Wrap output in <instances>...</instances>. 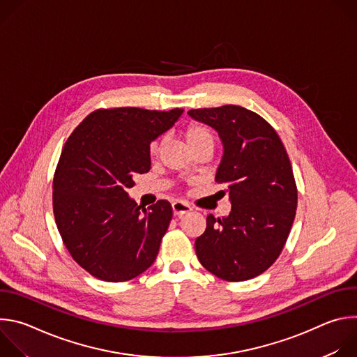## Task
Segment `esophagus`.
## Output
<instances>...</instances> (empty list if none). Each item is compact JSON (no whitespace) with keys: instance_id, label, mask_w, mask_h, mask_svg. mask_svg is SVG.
<instances>
[{"instance_id":"1","label":"esophagus","mask_w":357,"mask_h":357,"mask_svg":"<svg viewBox=\"0 0 357 357\" xmlns=\"http://www.w3.org/2000/svg\"><path fill=\"white\" fill-rule=\"evenodd\" d=\"M172 212H174V216H183L185 213L190 212V206L188 205V203L185 202H181V200H176L172 203Z\"/></svg>"}]
</instances>
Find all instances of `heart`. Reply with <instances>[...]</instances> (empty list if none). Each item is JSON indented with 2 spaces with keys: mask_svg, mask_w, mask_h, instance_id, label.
<instances>
[{
  "mask_svg": "<svg viewBox=\"0 0 357 357\" xmlns=\"http://www.w3.org/2000/svg\"><path fill=\"white\" fill-rule=\"evenodd\" d=\"M185 138L188 145L190 146V149L196 148V146H202V145H215V137L213 132L202 124H190L185 132ZM161 149V142L160 139L151 142L149 145V154L152 157H157L160 154Z\"/></svg>",
  "mask_w": 357,
  "mask_h": 357,
  "instance_id": "1",
  "label": "heart"
}]
</instances>
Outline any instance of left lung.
Masks as SVG:
<instances>
[{
    "instance_id": "1",
    "label": "left lung",
    "mask_w": 357,
    "mask_h": 357,
    "mask_svg": "<svg viewBox=\"0 0 357 357\" xmlns=\"http://www.w3.org/2000/svg\"><path fill=\"white\" fill-rule=\"evenodd\" d=\"M188 114L212 127L223 145L215 181L226 186L231 212L212 215L195 241L200 264L226 281H245L278 259L296 211V185L275 130L240 106L196 109Z\"/></svg>"
}]
</instances>
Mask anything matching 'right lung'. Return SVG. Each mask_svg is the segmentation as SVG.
<instances>
[{"instance_id": "right-lung-1", "label": "right lung", "mask_w": 357, "mask_h": 357, "mask_svg": "<svg viewBox=\"0 0 357 357\" xmlns=\"http://www.w3.org/2000/svg\"><path fill=\"white\" fill-rule=\"evenodd\" d=\"M182 114L183 109L97 110L66 141L54 179V213L73 260L93 277L123 282L155 261L172 208L158 200L146 211L128 189L151 168V142Z\"/></svg>"}]
</instances>
